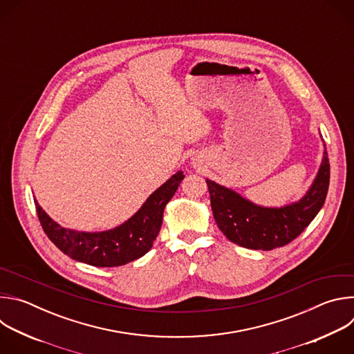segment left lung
<instances>
[{"mask_svg": "<svg viewBox=\"0 0 354 354\" xmlns=\"http://www.w3.org/2000/svg\"><path fill=\"white\" fill-rule=\"evenodd\" d=\"M329 160L324 153L319 172L307 192L297 203L280 209H268L250 203L238 193L206 180L209 185L212 210L218 228L234 243L272 250L294 241L322 209L329 187Z\"/></svg>", "mask_w": 354, "mask_h": 354, "instance_id": "8db88e82", "label": "left lung"}]
</instances>
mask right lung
Wrapping results in <instances>:
<instances>
[{"mask_svg": "<svg viewBox=\"0 0 354 354\" xmlns=\"http://www.w3.org/2000/svg\"><path fill=\"white\" fill-rule=\"evenodd\" d=\"M185 175L176 172L151 194L142 207L124 224L104 232H81L60 227L35 200L43 231L63 254L96 268L126 265L145 255L153 246L162 224L164 209L178 190Z\"/></svg>", "mask_w": 354, "mask_h": 354, "instance_id": "1", "label": "right lung"}]
</instances>
